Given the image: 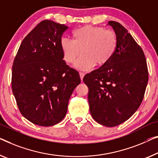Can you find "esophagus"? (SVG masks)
Instances as JSON below:
<instances>
[{"label":"esophagus","mask_w":158,"mask_h":158,"mask_svg":"<svg viewBox=\"0 0 158 158\" xmlns=\"http://www.w3.org/2000/svg\"><path fill=\"white\" fill-rule=\"evenodd\" d=\"M79 76H80V78H81V79L82 80L84 77V74L83 72H79Z\"/></svg>","instance_id":"34e87169"}]
</instances>
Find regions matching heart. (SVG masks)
<instances>
[{
  "instance_id": "b5f03b06",
  "label": "heart",
  "mask_w": 158,
  "mask_h": 158,
  "mask_svg": "<svg viewBox=\"0 0 158 158\" xmlns=\"http://www.w3.org/2000/svg\"><path fill=\"white\" fill-rule=\"evenodd\" d=\"M73 40L62 37L60 48L67 64L74 62L80 54L74 66L80 70H89L94 65L103 66L111 60L118 47L115 32L92 25H86L72 32Z\"/></svg>"
}]
</instances>
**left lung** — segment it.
<instances>
[{
	"instance_id": "left-lung-1",
	"label": "left lung",
	"mask_w": 158,
	"mask_h": 158,
	"mask_svg": "<svg viewBox=\"0 0 158 158\" xmlns=\"http://www.w3.org/2000/svg\"><path fill=\"white\" fill-rule=\"evenodd\" d=\"M118 37V47L109 62L84 76L93 118L114 127L127 121L139 108L148 81L143 49L119 23L109 21Z\"/></svg>"
}]
</instances>
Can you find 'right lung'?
I'll use <instances>...</instances> for the list:
<instances>
[{
	"mask_svg": "<svg viewBox=\"0 0 158 158\" xmlns=\"http://www.w3.org/2000/svg\"><path fill=\"white\" fill-rule=\"evenodd\" d=\"M68 28L42 21L21 42L13 62L12 90L21 114L31 123L52 126L66 116L79 72L66 64L60 40Z\"/></svg>",
	"mask_w": 158,
	"mask_h": 158,
	"instance_id": "obj_1",
	"label": "right lung"
}]
</instances>
